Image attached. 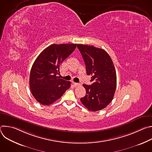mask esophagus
<instances>
[{
    "instance_id": "esophagus-1",
    "label": "esophagus",
    "mask_w": 152,
    "mask_h": 152,
    "mask_svg": "<svg viewBox=\"0 0 152 152\" xmlns=\"http://www.w3.org/2000/svg\"><path fill=\"white\" fill-rule=\"evenodd\" d=\"M73 85H74V86H80V83H75V82H73Z\"/></svg>"
}]
</instances>
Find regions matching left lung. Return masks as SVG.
I'll return each mask as SVG.
<instances>
[{
  "label": "left lung",
  "instance_id": "1",
  "mask_svg": "<svg viewBox=\"0 0 152 152\" xmlns=\"http://www.w3.org/2000/svg\"><path fill=\"white\" fill-rule=\"evenodd\" d=\"M85 64L86 74L91 75L92 84H83L86 95L82 103L91 111L103 110L113 99L117 76L113 62L108 53L93 46L77 45Z\"/></svg>",
  "mask_w": 152,
  "mask_h": 152
}]
</instances>
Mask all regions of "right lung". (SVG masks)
<instances>
[{
    "label": "right lung",
    "instance_id": "obj_1",
    "mask_svg": "<svg viewBox=\"0 0 152 152\" xmlns=\"http://www.w3.org/2000/svg\"><path fill=\"white\" fill-rule=\"evenodd\" d=\"M76 44L52 45L43 50L34 62L29 85L37 102L49 105L70 87V82L60 79V65L76 49Z\"/></svg>",
    "mask_w": 152,
    "mask_h": 152
}]
</instances>
